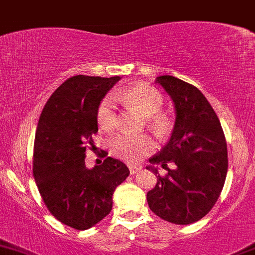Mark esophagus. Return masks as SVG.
<instances>
[{"label": "esophagus", "instance_id": "esophagus-1", "mask_svg": "<svg viewBox=\"0 0 255 255\" xmlns=\"http://www.w3.org/2000/svg\"><path fill=\"white\" fill-rule=\"evenodd\" d=\"M128 169H130V174H136L141 168L137 166H133V164H130V166H128Z\"/></svg>", "mask_w": 255, "mask_h": 255}]
</instances>
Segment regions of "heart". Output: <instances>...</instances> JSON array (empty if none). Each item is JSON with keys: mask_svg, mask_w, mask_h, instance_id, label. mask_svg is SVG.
I'll return each instance as SVG.
<instances>
[{"mask_svg": "<svg viewBox=\"0 0 255 255\" xmlns=\"http://www.w3.org/2000/svg\"><path fill=\"white\" fill-rule=\"evenodd\" d=\"M117 99L127 102L147 118V124L158 137H166L172 130V120L164 113L163 97L161 92L147 85H137L127 92L118 91L109 94L101 102L97 112V120L102 130L110 131L118 124ZM113 153L127 162H138L143 156L151 153L156 143L147 135L120 133L110 142Z\"/></svg>", "mask_w": 255, "mask_h": 255, "instance_id": "b5f03b06", "label": "heart"}]
</instances>
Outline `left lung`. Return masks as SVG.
Here are the masks:
<instances>
[{"label": "left lung", "instance_id": "left-lung-1", "mask_svg": "<svg viewBox=\"0 0 255 255\" xmlns=\"http://www.w3.org/2000/svg\"><path fill=\"white\" fill-rule=\"evenodd\" d=\"M175 108L170 140L148 159L157 184L147 193L149 209L162 220L189 225L214 207L227 174V143L219 118L195 86L173 76L156 78ZM154 164L168 170L162 177Z\"/></svg>", "mask_w": 255, "mask_h": 255}]
</instances>
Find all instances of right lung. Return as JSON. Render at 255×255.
Segmentation results:
<instances>
[{"mask_svg":"<svg viewBox=\"0 0 255 255\" xmlns=\"http://www.w3.org/2000/svg\"><path fill=\"white\" fill-rule=\"evenodd\" d=\"M119 80L70 77L46 102L36 128L33 174L39 193L55 219L78 231L88 230L112 211L114 190L130 174L112 157L92 169L85 162L86 149L94 147L99 104Z\"/></svg>","mask_w":255,"mask_h":255,"instance_id":"right-lung-1","label":"right lung"}]
</instances>
